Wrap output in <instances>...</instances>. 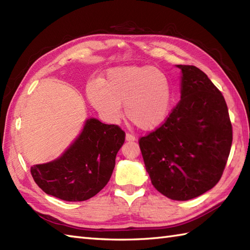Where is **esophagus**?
<instances>
[{
  "label": "esophagus",
  "mask_w": 250,
  "mask_h": 250,
  "mask_svg": "<svg viewBox=\"0 0 250 250\" xmlns=\"http://www.w3.org/2000/svg\"><path fill=\"white\" fill-rule=\"evenodd\" d=\"M125 140L128 141V142H134V141H136V137H135L133 134L126 133V134H125Z\"/></svg>",
  "instance_id": "34e87169"
}]
</instances>
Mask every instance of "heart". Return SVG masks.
I'll use <instances>...</instances> for the list:
<instances>
[{
  "label": "heart",
  "instance_id": "heart-1",
  "mask_svg": "<svg viewBox=\"0 0 250 250\" xmlns=\"http://www.w3.org/2000/svg\"><path fill=\"white\" fill-rule=\"evenodd\" d=\"M90 103L110 121L125 116L136 128L149 131L162 125L171 114L173 88L163 71L150 65L119 66L110 70L104 87L98 83L88 86Z\"/></svg>",
  "mask_w": 250,
  "mask_h": 250
}]
</instances>
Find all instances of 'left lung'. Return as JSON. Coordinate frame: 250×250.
I'll use <instances>...</instances> for the list:
<instances>
[{"label": "left lung", "mask_w": 250, "mask_h": 250, "mask_svg": "<svg viewBox=\"0 0 250 250\" xmlns=\"http://www.w3.org/2000/svg\"><path fill=\"white\" fill-rule=\"evenodd\" d=\"M182 70V97L162 125L139 140L151 184L167 198L187 201L219 182L232 145L224 95L194 65Z\"/></svg>", "instance_id": "1"}]
</instances>
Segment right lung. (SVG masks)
Returning <instances> with one entry per match:
<instances>
[{
    "label": "right lung",
    "mask_w": 250,
    "mask_h": 250,
    "mask_svg": "<svg viewBox=\"0 0 250 250\" xmlns=\"http://www.w3.org/2000/svg\"><path fill=\"white\" fill-rule=\"evenodd\" d=\"M125 140L119 125L89 119L82 134L59 159L31 167L32 177L45 193L58 199L88 200L108 183Z\"/></svg>",
    "instance_id": "add662e5"
}]
</instances>
